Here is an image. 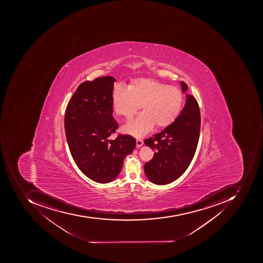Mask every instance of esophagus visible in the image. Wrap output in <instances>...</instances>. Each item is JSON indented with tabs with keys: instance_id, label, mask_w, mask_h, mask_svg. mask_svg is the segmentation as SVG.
Here are the masks:
<instances>
[{
	"instance_id": "obj_1",
	"label": "esophagus",
	"mask_w": 263,
	"mask_h": 263,
	"mask_svg": "<svg viewBox=\"0 0 263 263\" xmlns=\"http://www.w3.org/2000/svg\"><path fill=\"white\" fill-rule=\"evenodd\" d=\"M136 142H137V148H140L144 144V141L141 138H138V139L136 140Z\"/></svg>"
}]
</instances>
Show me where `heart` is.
Returning a JSON list of instances; mask_svg holds the SVG:
<instances>
[{"label":"heart","instance_id":"obj_1","mask_svg":"<svg viewBox=\"0 0 263 263\" xmlns=\"http://www.w3.org/2000/svg\"><path fill=\"white\" fill-rule=\"evenodd\" d=\"M112 101L115 111L128 120L142 104L144 111L123 127L125 133L141 137L149 132L155 124L163 127L174 122L180 112L183 96L177 87L141 78L134 81L129 88L122 84L115 86Z\"/></svg>","mask_w":263,"mask_h":263}]
</instances>
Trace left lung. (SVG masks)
<instances>
[{
  "label": "left lung",
  "instance_id": "left-lung-1",
  "mask_svg": "<svg viewBox=\"0 0 263 263\" xmlns=\"http://www.w3.org/2000/svg\"><path fill=\"white\" fill-rule=\"evenodd\" d=\"M181 85L185 92L187 85L184 81ZM200 128L198 101L187 94L185 106L176 119L153 138L144 140V144L155 151L153 158L144 164V173L152 182L166 185L185 172L197 149Z\"/></svg>",
  "mask_w": 263,
  "mask_h": 263
}]
</instances>
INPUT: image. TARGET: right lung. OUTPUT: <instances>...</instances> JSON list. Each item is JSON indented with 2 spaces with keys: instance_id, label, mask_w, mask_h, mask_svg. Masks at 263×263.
<instances>
[{
  "instance_id": "1",
  "label": "right lung",
  "mask_w": 263,
  "mask_h": 263,
  "mask_svg": "<svg viewBox=\"0 0 263 263\" xmlns=\"http://www.w3.org/2000/svg\"><path fill=\"white\" fill-rule=\"evenodd\" d=\"M115 81L103 77L81 83L65 110V135L72 158L87 177L100 183L117 178L124 158L136 146L130 135L109 138L119 128L112 115Z\"/></svg>"
}]
</instances>
